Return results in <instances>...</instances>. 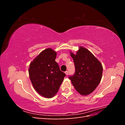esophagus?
<instances>
[{"mask_svg":"<svg viewBox=\"0 0 125 125\" xmlns=\"http://www.w3.org/2000/svg\"><path fill=\"white\" fill-rule=\"evenodd\" d=\"M65 73H66V74L67 75L68 74V73H69V72H68V71H65Z\"/></svg>","mask_w":125,"mask_h":125,"instance_id":"1","label":"esophagus"}]
</instances>
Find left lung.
<instances>
[{"instance_id": "8db88e82", "label": "left lung", "mask_w": 125, "mask_h": 125, "mask_svg": "<svg viewBox=\"0 0 125 125\" xmlns=\"http://www.w3.org/2000/svg\"><path fill=\"white\" fill-rule=\"evenodd\" d=\"M75 73L69 79L76 91L82 95L91 93L101 80L103 67L101 63L87 49L80 47L77 54L71 52Z\"/></svg>"}]
</instances>
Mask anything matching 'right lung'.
Masks as SVG:
<instances>
[{
	"mask_svg": "<svg viewBox=\"0 0 125 125\" xmlns=\"http://www.w3.org/2000/svg\"><path fill=\"white\" fill-rule=\"evenodd\" d=\"M56 52L51 48L42 52L30 63V79L34 88L41 95L51 98L57 93L66 74L56 62Z\"/></svg>",
	"mask_w": 125,
	"mask_h": 125,
	"instance_id": "obj_1",
	"label": "right lung"
}]
</instances>
